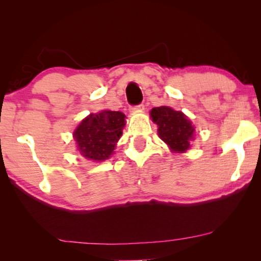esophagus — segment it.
<instances>
[{
    "label": "esophagus",
    "mask_w": 261,
    "mask_h": 261,
    "mask_svg": "<svg viewBox=\"0 0 261 261\" xmlns=\"http://www.w3.org/2000/svg\"><path fill=\"white\" fill-rule=\"evenodd\" d=\"M145 109V105L144 103H140V105L130 107V112H135V110H144Z\"/></svg>",
    "instance_id": "34e87169"
}]
</instances>
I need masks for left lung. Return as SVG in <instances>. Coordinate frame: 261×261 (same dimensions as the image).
Returning <instances> with one entry per match:
<instances>
[{
	"instance_id": "left-lung-1",
	"label": "left lung",
	"mask_w": 261,
	"mask_h": 261,
	"mask_svg": "<svg viewBox=\"0 0 261 261\" xmlns=\"http://www.w3.org/2000/svg\"><path fill=\"white\" fill-rule=\"evenodd\" d=\"M152 120L158 124V134L174 152H184L190 147L195 128L181 112L156 107L151 110Z\"/></svg>"
}]
</instances>
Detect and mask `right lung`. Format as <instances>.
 <instances>
[{
	"label": "right lung",
	"mask_w": 261,
	"mask_h": 261,
	"mask_svg": "<svg viewBox=\"0 0 261 261\" xmlns=\"http://www.w3.org/2000/svg\"><path fill=\"white\" fill-rule=\"evenodd\" d=\"M124 117L110 110L85 117L73 133L82 155L97 162L108 159L122 134Z\"/></svg>",
	"instance_id": "add662e5"
}]
</instances>
